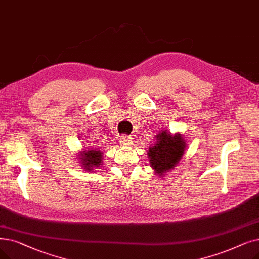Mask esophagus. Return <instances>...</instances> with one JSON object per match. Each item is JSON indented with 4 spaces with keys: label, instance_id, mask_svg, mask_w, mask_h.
Wrapping results in <instances>:
<instances>
[{
    "label": "esophagus",
    "instance_id": "esophagus-1",
    "mask_svg": "<svg viewBox=\"0 0 259 259\" xmlns=\"http://www.w3.org/2000/svg\"><path fill=\"white\" fill-rule=\"evenodd\" d=\"M119 142L121 145L123 146H130L133 144V141L130 137H127V136H122L119 138Z\"/></svg>",
    "mask_w": 259,
    "mask_h": 259
}]
</instances>
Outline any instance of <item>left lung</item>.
<instances>
[{
	"mask_svg": "<svg viewBox=\"0 0 259 259\" xmlns=\"http://www.w3.org/2000/svg\"><path fill=\"white\" fill-rule=\"evenodd\" d=\"M155 144L148 150L149 162L156 175L164 176L181 160L185 150V140L180 133L172 134L164 130L155 136Z\"/></svg>",
	"mask_w": 259,
	"mask_h": 259,
	"instance_id": "8db88e82",
	"label": "left lung"
}]
</instances>
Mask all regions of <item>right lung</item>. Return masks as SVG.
I'll return each instance as SVG.
<instances>
[{
	"instance_id": "add662e5",
	"label": "right lung",
	"mask_w": 259,
	"mask_h": 259,
	"mask_svg": "<svg viewBox=\"0 0 259 259\" xmlns=\"http://www.w3.org/2000/svg\"><path fill=\"white\" fill-rule=\"evenodd\" d=\"M79 160L81 166L84 168L87 171H92L96 168H98L103 163V152L94 149V148H88V150L79 152Z\"/></svg>"
}]
</instances>
